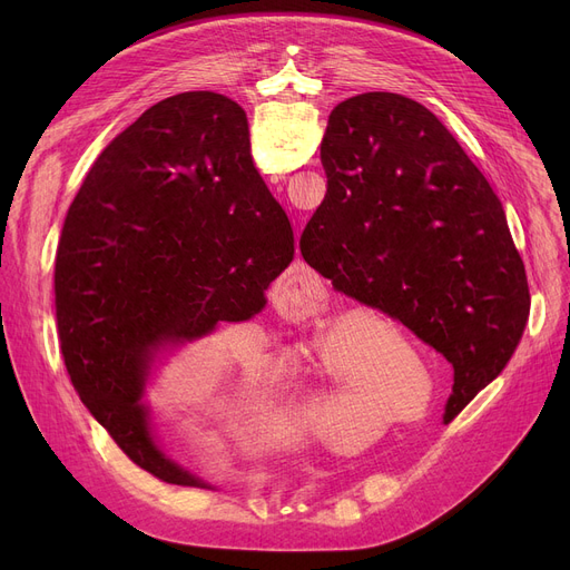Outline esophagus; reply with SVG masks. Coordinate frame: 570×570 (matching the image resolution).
<instances>
[{
  "instance_id": "obj_1",
  "label": "esophagus",
  "mask_w": 570,
  "mask_h": 570,
  "mask_svg": "<svg viewBox=\"0 0 570 570\" xmlns=\"http://www.w3.org/2000/svg\"><path fill=\"white\" fill-rule=\"evenodd\" d=\"M303 275H307V273H301V275H295V277H293V286H295V293H297V291H301V293H305V286H303ZM297 283L302 284L301 289L296 288Z\"/></svg>"
}]
</instances>
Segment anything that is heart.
<instances>
[{
  "instance_id": "b5f03b06",
  "label": "heart",
  "mask_w": 570,
  "mask_h": 570,
  "mask_svg": "<svg viewBox=\"0 0 570 570\" xmlns=\"http://www.w3.org/2000/svg\"><path fill=\"white\" fill-rule=\"evenodd\" d=\"M351 316L367 318L370 323L385 327V321L381 318L379 312L367 309V307H357V309L348 312L346 316H340L331 323L323 348L316 355L318 372L323 374V379L327 383L323 387V393H318V397H314V409H316V417L321 423V432L331 443L346 445V448L353 445V439L348 436V421H351V400L355 393V385L363 379V372L370 363V355H374L379 351L376 344H370L365 340L361 325H348V331L344 333V342L351 346L353 353L340 351L342 327ZM305 357H312V351H307L303 355L286 357L288 372H293V367H297V363H303ZM409 365H413L415 370H423L421 357H417L411 348H400L393 353H385L381 357V361L374 365V372H381V376L372 385V393L367 397L370 400L367 409L411 406V400H415V395H421V383H417V379L409 370H400V367H409ZM243 367L249 376L263 379L269 372V357L263 351H252L245 357Z\"/></svg>"
}]
</instances>
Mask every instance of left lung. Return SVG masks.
I'll return each mask as SVG.
<instances>
[{"instance_id": "8db88e82", "label": "left lung", "mask_w": 570, "mask_h": 570, "mask_svg": "<svg viewBox=\"0 0 570 570\" xmlns=\"http://www.w3.org/2000/svg\"><path fill=\"white\" fill-rule=\"evenodd\" d=\"M321 161L327 194L303 230V258L453 365L451 423L511 361L529 316L503 207L436 115L393 92L337 104Z\"/></svg>"}]
</instances>
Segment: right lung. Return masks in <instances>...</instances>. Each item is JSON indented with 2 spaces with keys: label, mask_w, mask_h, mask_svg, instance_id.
I'll list each match as a JSON object with an SVG mask.
<instances>
[{
  "label": "right lung",
  "mask_w": 570,
  "mask_h": 570,
  "mask_svg": "<svg viewBox=\"0 0 570 570\" xmlns=\"http://www.w3.org/2000/svg\"><path fill=\"white\" fill-rule=\"evenodd\" d=\"M293 254L228 97H168L104 149L59 237L57 333L82 404L140 469L215 490L164 451L142 397L173 351L263 312Z\"/></svg>",
  "instance_id": "1"
}]
</instances>
